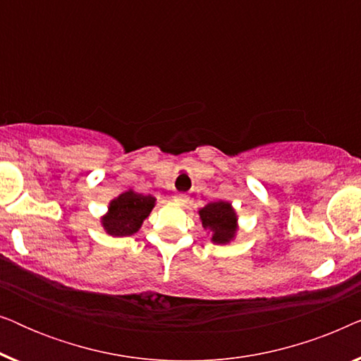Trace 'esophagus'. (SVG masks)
<instances>
[{
    "label": "esophagus",
    "instance_id": "1",
    "mask_svg": "<svg viewBox=\"0 0 361 361\" xmlns=\"http://www.w3.org/2000/svg\"><path fill=\"white\" fill-rule=\"evenodd\" d=\"M174 202H177V204H180V205H184V204H187V202H189V197H187L185 194H176Z\"/></svg>",
    "mask_w": 361,
    "mask_h": 361
}]
</instances>
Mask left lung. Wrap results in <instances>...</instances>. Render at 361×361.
Segmentation results:
<instances>
[{"label": "left lung", "mask_w": 361, "mask_h": 361, "mask_svg": "<svg viewBox=\"0 0 361 361\" xmlns=\"http://www.w3.org/2000/svg\"><path fill=\"white\" fill-rule=\"evenodd\" d=\"M202 225L212 235L215 245H226L235 238L238 219L230 202H210L199 210Z\"/></svg>", "instance_id": "left-lung-1"}]
</instances>
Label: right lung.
Returning a JSON list of instances; mask_svg holds the SVG:
<instances>
[{
	"mask_svg": "<svg viewBox=\"0 0 361 361\" xmlns=\"http://www.w3.org/2000/svg\"><path fill=\"white\" fill-rule=\"evenodd\" d=\"M156 199L135 190H126L113 199L108 214L102 216V225L111 236H130L141 228L142 221L149 216Z\"/></svg>",
	"mask_w": 361,
	"mask_h": 361,
	"instance_id": "1",
	"label": "right lung"
}]
</instances>
